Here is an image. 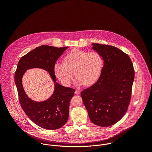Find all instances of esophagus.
Returning <instances> with one entry per match:
<instances>
[{
  "mask_svg": "<svg viewBox=\"0 0 152 152\" xmlns=\"http://www.w3.org/2000/svg\"><path fill=\"white\" fill-rule=\"evenodd\" d=\"M75 94H76V95H78V94H80V91H78V90H76V91H75Z\"/></svg>",
  "mask_w": 152,
  "mask_h": 152,
  "instance_id": "34e87169",
  "label": "esophagus"
}]
</instances>
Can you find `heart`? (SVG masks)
<instances>
[{
  "mask_svg": "<svg viewBox=\"0 0 152 152\" xmlns=\"http://www.w3.org/2000/svg\"><path fill=\"white\" fill-rule=\"evenodd\" d=\"M103 67V59L97 52L75 49L63 59V63H56L54 73L64 85H69L73 78L77 86L94 85L99 79Z\"/></svg>",
  "mask_w": 152,
  "mask_h": 152,
  "instance_id": "heart-1",
  "label": "heart"
}]
</instances>
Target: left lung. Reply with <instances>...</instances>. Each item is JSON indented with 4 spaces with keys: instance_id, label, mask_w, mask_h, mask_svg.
Returning <instances> with one entry per match:
<instances>
[{
    "instance_id": "1",
    "label": "left lung",
    "mask_w": 152,
    "mask_h": 152,
    "mask_svg": "<svg viewBox=\"0 0 152 152\" xmlns=\"http://www.w3.org/2000/svg\"><path fill=\"white\" fill-rule=\"evenodd\" d=\"M92 49L103 59L98 80L81 92L90 120L99 126L117 123L126 114L131 97L135 72L129 56L120 49L93 43Z\"/></svg>"
}]
</instances>
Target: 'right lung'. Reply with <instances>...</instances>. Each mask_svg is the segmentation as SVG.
<instances>
[{"instance_id": "1", "label": "right lung", "mask_w": 152, "mask_h": 152, "mask_svg": "<svg viewBox=\"0 0 152 152\" xmlns=\"http://www.w3.org/2000/svg\"><path fill=\"white\" fill-rule=\"evenodd\" d=\"M68 48L42 45L21 57L17 64L14 79L21 106L29 119L43 129H58L66 124L69 118L70 103L75 90L58 83L54 73L56 61ZM31 68L46 70L54 83V91L46 101H34L24 90L23 76Z\"/></svg>"}]
</instances>
